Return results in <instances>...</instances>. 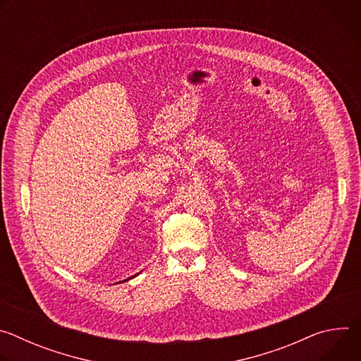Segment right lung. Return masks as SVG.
I'll return each instance as SVG.
<instances>
[{
	"label": "right lung",
	"mask_w": 361,
	"mask_h": 361,
	"mask_svg": "<svg viewBox=\"0 0 361 361\" xmlns=\"http://www.w3.org/2000/svg\"><path fill=\"white\" fill-rule=\"evenodd\" d=\"M135 276H137V274H135ZM135 276H133V277H130V279H134ZM130 279H127V280H130ZM127 280H124V281H127Z\"/></svg>",
	"instance_id": "right-lung-1"
}]
</instances>
